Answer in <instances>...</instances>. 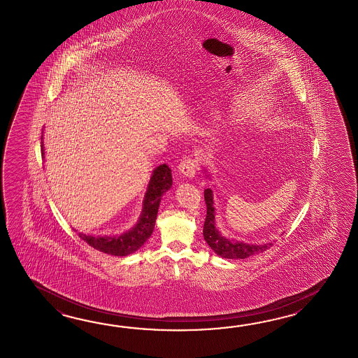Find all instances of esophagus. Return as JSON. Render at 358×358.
I'll return each mask as SVG.
<instances>
[{"label":"esophagus","instance_id":"1","mask_svg":"<svg viewBox=\"0 0 358 358\" xmlns=\"http://www.w3.org/2000/svg\"><path fill=\"white\" fill-rule=\"evenodd\" d=\"M198 166H199V161H198L197 159L185 157V159H182V160L180 161V164H179V166H178V170H179V173L182 174V176L192 179V178L194 176V174H196Z\"/></svg>","mask_w":358,"mask_h":358}]
</instances>
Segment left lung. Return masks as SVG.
<instances>
[{"label":"left lung","mask_w":358,"mask_h":358,"mask_svg":"<svg viewBox=\"0 0 358 358\" xmlns=\"http://www.w3.org/2000/svg\"><path fill=\"white\" fill-rule=\"evenodd\" d=\"M205 201L207 206V215H206L205 225H203V236L207 244L217 256L228 259H247L256 253L266 251L267 248L273 245V243H243V242L231 241L221 236L220 231L216 228L213 194L211 188L205 189Z\"/></svg>","instance_id":"1"}]
</instances>
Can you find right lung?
<instances>
[{
  "label": "right lung",
  "mask_w": 358,
  "mask_h": 358,
  "mask_svg": "<svg viewBox=\"0 0 358 358\" xmlns=\"http://www.w3.org/2000/svg\"><path fill=\"white\" fill-rule=\"evenodd\" d=\"M41 147L42 155H45L43 142ZM171 184V170L166 164H162L153 170L152 176L145 192L141 217L133 228L122 236H94L79 233V238H82L85 243L90 244L93 248L111 256H128L130 253L137 251L152 234L161 197L166 190L170 189Z\"/></svg>",
  "instance_id": "obj_1"
}]
</instances>
